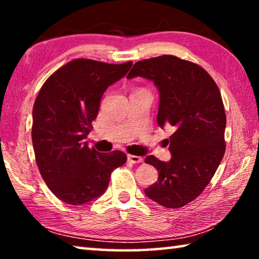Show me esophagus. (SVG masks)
Segmentation results:
<instances>
[{"label":"esophagus","mask_w":259,"mask_h":259,"mask_svg":"<svg viewBox=\"0 0 259 259\" xmlns=\"http://www.w3.org/2000/svg\"><path fill=\"white\" fill-rule=\"evenodd\" d=\"M128 161L131 162V163H142L143 162V157L142 156H137V155H128Z\"/></svg>","instance_id":"obj_1"}]
</instances>
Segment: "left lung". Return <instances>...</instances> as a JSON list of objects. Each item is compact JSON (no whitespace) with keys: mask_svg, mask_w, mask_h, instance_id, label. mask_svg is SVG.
<instances>
[{"mask_svg":"<svg viewBox=\"0 0 259 259\" xmlns=\"http://www.w3.org/2000/svg\"><path fill=\"white\" fill-rule=\"evenodd\" d=\"M136 76L154 82L160 93L157 123L174 128L170 161L145 159L159 171L145 194L165 208L184 207L203 192L224 156L226 115L221 91L205 69L176 56L137 61L126 78Z\"/></svg>","mask_w":259,"mask_h":259,"instance_id":"1","label":"left lung"}]
</instances>
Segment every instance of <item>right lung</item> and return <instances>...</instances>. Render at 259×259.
I'll list each match as a JSON object with an SVG mask.
<instances>
[{
	"label": "right lung",
	"mask_w": 259,
	"mask_h": 259,
	"mask_svg": "<svg viewBox=\"0 0 259 259\" xmlns=\"http://www.w3.org/2000/svg\"><path fill=\"white\" fill-rule=\"evenodd\" d=\"M133 63L107 64L78 58L48 77L33 106L35 160L51 192L64 202L84 204L103 194L114 169L123 165L121 151L99 153L84 142L107 88Z\"/></svg>",
	"instance_id": "obj_1"
}]
</instances>
